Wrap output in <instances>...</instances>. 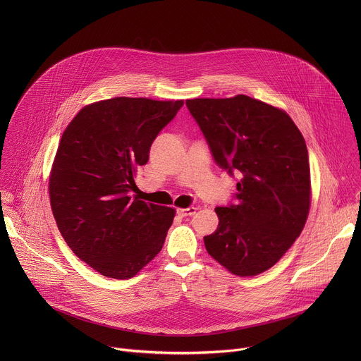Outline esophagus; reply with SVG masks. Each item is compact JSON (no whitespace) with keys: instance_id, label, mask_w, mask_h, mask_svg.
<instances>
[{"instance_id":"esophagus-1","label":"esophagus","mask_w":361,"mask_h":361,"mask_svg":"<svg viewBox=\"0 0 361 361\" xmlns=\"http://www.w3.org/2000/svg\"><path fill=\"white\" fill-rule=\"evenodd\" d=\"M195 212H197V209H195V207H188V209H178V210H177L178 216H181V217H191L192 214H195Z\"/></svg>"}]
</instances>
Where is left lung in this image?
<instances>
[{"label": "left lung", "instance_id": "left-lung-1", "mask_svg": "<svg viewBox=\"0 0 361 361\" xmlns=\"http://www.w3.org/2000/svg\"><path fill=\"white\" fill-rule=\"evenodd\" d=\"M185 104L217 166L240 177L235 202L216 207L205 248L235 276L260 274L293 245L310 210L305 141L286 111L243 94Z\"/></svg>", "mask_w": 361, "mask_h": 361}]
</instances>
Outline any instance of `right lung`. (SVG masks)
Instances as JSON below:
<instances>
[{"mask_svg": "<svg viewBox=\"0 0 361 361\" xmlns=\"http://www.w3.org/2000/svg\"><path fill=\"white\" fill-rule=\"evenodd\" d=\"M184 101L116 97L85 106L66 128L49 201L74 254L99 274L134 277L164 244L176 212L131 198L138 166Z\"/></svg>", "mask_w": 361, "mask_h": 361, "instance_id": "add662e5", "label": "right lung"}]
</instances>
